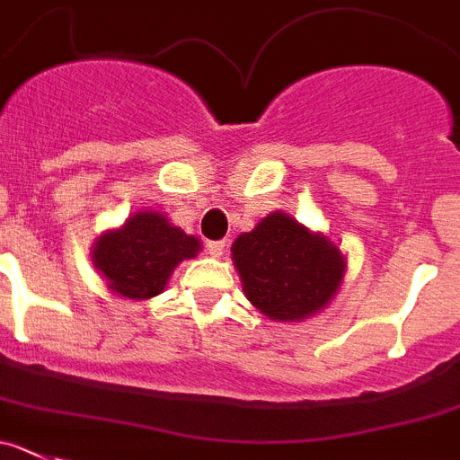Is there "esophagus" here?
Returning a JSON list of instances; mask_svg holds the SVG:
<instances>
[{"mask_svg": "<svg viewBox=\"0 0 460 460\" xmlns=\"http://www.w3.org/2000/svg\"><path fill=\"white\" fill-rule=\"evenodd\" d=\"M225 247H226V240H210L208 244H206V250H208L210 256H222L225 254Z\"/></svg>", "mask_w": 460, "mask_h": 460, "instance_id": "obj_1", "label": "esophagus"}]
</instances>
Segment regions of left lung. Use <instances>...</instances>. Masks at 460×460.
I'll return each mask as SVG.
<instances>
[{
  "mask_svg": "<svg viewBox=\"0 0 460 460\" xmlns=\"http://www.w3.org/2000/svg\"><path fill=\"white\" fill-rule=\"evenodd\" d=\"M231 252L247 299L281 322L304 320L327 306L345 270L336 244L279 210L238 235Z\"/></svg>",
  "mask_w": 460,
  "mask_h": 460,
  "instance_id": "left-lung-1",
  "label": "left lung"
}]
</instances>
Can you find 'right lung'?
Masks as SVG:
<instances>
[{"mask_svg":"<svg viewBox=\"0 0 460 460\" xmlns=\"http://www.w3.org/2000/svg\"><path fill=\"white\" fill-rule=\"evenodd\" d=\"M199 240L172 226L161 213H136L97 240L93 261L113 293L149 299L163 293L172 270L199 252Z\"/></svg>","mask_w":460,"mask_h":460,"instance_id":"1","label":"right lung"}]
</instances>
